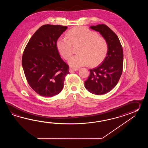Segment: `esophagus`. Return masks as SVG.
<instances>
[{
    "instance_id": "esophagus-1",
    "label": "esophagus",
    "mask_w": 148,
    "mask_h": 148,
    "mask_svg": "<svg viewBox=\"0 0 148 148\" xmlns=\"http://www.w3.org/2000/svg\"><path fill=\"white\" fill-rule=\"evenodd\" d=\"M78 70V68H70L69 69L70 73H73V71H77Z\"/></svg>"
}]
</instances>
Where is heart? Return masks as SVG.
<instances>
[{"label": "heart", "instance_id": "heart-1", "mask_svg": "<svg viewBox=\"0 0 148 148\" xmlns=\"http://www.w3.org/2000/svg\"><path fill=\"white\" fill-rule=\"evenodd\" d=\"M66 38L58 40L57 47L60 54L66 60L73 55V47H78V54L69 60L71 66L79 67L88 64L96 66L107 56L108 45L106 40L97 33L84 27L69 30Z\"/></svg>", "mask_w": 148, "mask_h": 148}]
</instances>
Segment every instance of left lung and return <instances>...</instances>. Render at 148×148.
Returning <instances> with one entry per match:
<instances>
[{
    "mask_svg": "<svg viewBox=\"0 0 148 148\" xmlns=\"http://www.w3.org/2000/svg\"><path fill=\"white\" fill-rule=\"evenodd\" d=\"M90 28L106 40L108 50L102 63L90 70V74L85 82V88L93 94H105L116 86L122 75L123 48L117 35L106 25L99 24Z\"/></svg>",
    "mask_w": 148,
    "mask_h": 148,
    "instance_id": "8db88e82",
    "label": "left lung"
}]
</instances>
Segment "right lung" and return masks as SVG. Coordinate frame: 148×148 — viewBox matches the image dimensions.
Instances as JSON below:
<instances>
[{
    "label": "right lung",
    "mask_w": 148,
    "mask_h": 148,
    "mask_svg": "<svg viewBox=\"0 0 148 148\" xmlns=\"http://www.w3.org/2000/svg\"><path fill=\"white\" fill-rule=\"evenodd\" d=\"M61 25H43L33 35L23 54L22 66L28 84L37 94L47 97L63 89L69 66L61 58L58 39L67 29Z\"/></svg>",
    "instance_id": "add662e5"
}]
</instances>
